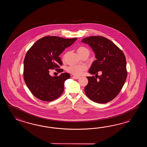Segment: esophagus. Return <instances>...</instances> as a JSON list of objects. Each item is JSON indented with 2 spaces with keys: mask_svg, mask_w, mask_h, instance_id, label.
<instances>
[{
  "mask_svg": "<svg viewBox=\"0 0 147 147\" xmlns=\"http://www.w3.org/2000/svg\"><path fill=\"white\" fill-rule=\"evenodd\" d=\"M72 78H74V79H78L80 78V77L76 76H74L72 77Z\"/></svg>",
  "mask_w": 147,
  "mask_h": 147,
  "instance_id": "obj_1",
  "label": "esophagus"
}]
</instances>
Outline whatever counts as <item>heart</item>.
Returning a JSON list of instances; mask_svg holds the SVG:
<instances>
[{"label": "heart", "mask_w": 147, "mask_h": 147, "mask_svg": "<svg viewBox=\"0 0 147 147\" xmlns=\"http://www.w3.org/2000/svg\"><path fill=\"white\" fill-rule=\"evenodd\" d=\"M77 53L80 56H82L84 55H88L89 56L90 51L87 47L80 46L77 49ZM87 69V67L84 65H71L68 68L67 70L72 75L80 76L84 74V72Z\"/></svg>", "instance_id": "1"}]
</instances>
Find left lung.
Wrapping results in <instances>:
<instances>
[{"instance_id": "obj_1", "label": "left lung", "mask_w": 147, "mask_h": 147, "mask_svg": "<svg viewBox=\"0 0 147 147\" xmlns=\"http://www.w3.org/2000/svg\"><path fill=\"white\" fill-rule=\"evenodd\" d=\"M82 42L91 47L97 58L89 70L96 77H87L85 94L95 102L107 103L117 97L125 84L127 76L125 57L119 47L104 37L90 36ZM98 71L102 72L100 76Z\"/></svg>"}]
</instances>
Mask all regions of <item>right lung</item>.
I'll list each match as a JSON object with an SVG mask.
<instances>
[{"label": "right lung", "mask_w": 147, "mask_h": 147, "mask_svg": "<svg viewBox=\"0 0 147 147\" xmlns=\"http://www.w3.org/2000/svg\"><path fill=\"white\" fill-rule=\"evenodd\" d=\"M77 38L65 39L58 36H47L37 41L28 50L24 61V78L28 89L34 97L44 101H52L61 95L64 83L69 79L68 73L52 77L49 69H60L63 63L59 55Z\"/></svg>", "instance_id": "1"}]
</instances>
